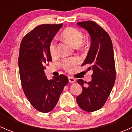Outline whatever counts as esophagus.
<instances>
[{"mask_svg":"<svg viewBox=\"0 0 132 132\" xmlns=\"http://www.w3.org/2000/svg\"><path fill=\"white\" fill-rule=\"evenodd\" d=\"M68 80H69V82H71V83H74L75 82V79L74 78H73L72 77H68Z\"/></svg>","mask_w":132,"mask_h":132,"instance_id":"1","label":"esophagus"}]
</instances>
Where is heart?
<instances>
[{
    "mask_svg": "<svg viewBox=\"0 0 132 132\" xmlns=\"http://www.w3.org/2000/svg\"><path fill=\"white\" fill-rule=\"evenodd\" d=\"M62 38L74 46H82L84 45L82 41L83 34L79 29L77 28L69 27L63 30L61 33ZM49 52L52 56H55L57 54V45L55 40L53 39L49 44ZM79 63V60L77 58L64 59L61 61V64L66 71H71L75 66Z\"/></svg>",
    "mask_w": 132,
    "mask_h": 132,
    "instance_id": "heart-1",
    "label": "heart"
}]
</instances>
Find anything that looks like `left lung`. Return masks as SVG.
<instances>
[{"instance_id": "obj_1", "label": "left lung", "mask_w": 132, "mask_h": 132, "mask_svg": "<svg viewBox=\"0 0 132 132\" xmlns=\"http://www.w3.org/2000/svg\"><path fill=\"white\" fill-rule=\"evenodd\" d=\"M91 36L89 52L82 66L87 65L92 70L91 81L77 82L82 92L77 97L79 107L86 112H94L103 107L109 96L116 80V67L112 43L109 34L93 21L78 22Z\"/></svg>"}]
</instances>
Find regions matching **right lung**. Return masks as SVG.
<instances>
[{
  "label": "right lung",
  "instance_id": "obj_1",
  "mask_svg": "<svg viewBox=\"0 0 132 132\" xmlns=\"http://www.w3.org/2000/svg\"><path fill=\"white\" fill-rule=\"evenodd\" d=\"M62 26V23L38 25L21 41L18 66L22 88L30 104L41 112L54 109L68 82L66 75L48 80L44 72L45 65L52 60L49 44Z\"/></svg>",
  "mask_w": 132,
  "mask_h": 132
}]
</instances>
